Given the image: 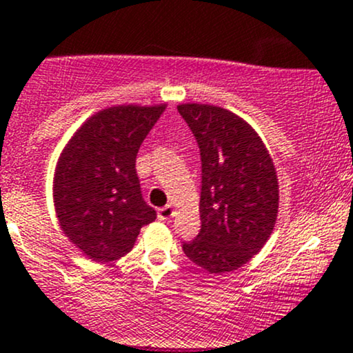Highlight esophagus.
<instances>
[{
  "label": "esophagus",
  "instance_id": "obj_1",
  "mask_svg": "<svg viewBox=\"0 0 353 353\" xmlns=\"http://www.w3.org/2000/svg\"><path fill=\"white\" fill-rule=\"evenodd\" d=\"M174 214H176V209H174V205H165V208L159 209V212H157V216H159L161 221H168V219L174 217Z\"/></svg>",
  "mask_w": 353,
  "mask_h": 353
}]
</instances>
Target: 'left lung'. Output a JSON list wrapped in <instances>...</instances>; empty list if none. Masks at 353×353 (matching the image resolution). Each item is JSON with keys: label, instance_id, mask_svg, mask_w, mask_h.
<instances>
[{"label": "left lung", "instance_id": "obj_1", "mask_svg": "<svg viewBox=\"0 0 353 353\" xmlns=\"http://www.w3.org/2000/svg\"><path fill=\"white\" fill-rule=\"evenodd\" d=\"M177 111L201 149V230L182 250L209 274L237 270L261 252L279 212V179L264 141L242 117L210 104Z\"/></svg>", "mask_w": 353, "mask_h": 353}]
</instances>
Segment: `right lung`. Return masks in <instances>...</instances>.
I'll return each instance as SVG.
<instances>
[{"instance_id": "right-lung-1", "label": "right lung", "mask_w": 353, "mask_h": 353, "mask_svg": "<svg viewBox=\"0 0 353 353\" xmlns=\"http://www.w3.org/2000/svg\"><path fill=\"white\" fill-rule=\"evenodd\" d=\"M164 109L165 104L103 109L61 152L52 181L56 217L64 236L94 262L123 257L141 228L156 219L141 194L136 156Z\"/></svg>"}]
</instances>
